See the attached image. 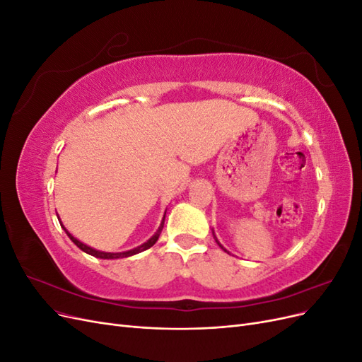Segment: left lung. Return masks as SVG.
Instances as JSON below:
<instances>
[{"label": "left lung", "instance_id": "8db88e82", "mask_svg": "<svg viewBox=\"0 0 362 362\" xmlns=\"http://www.w3.org/2000/svg\"><path fill=\"white\" fill-rule=\"evenodd\" d=\"M213 235H214V233H213ZM214 240H216V243H217V245H218V246H221V247H222V249H223V250H225V252H228V250H226V249H225V247H223V246H222V245H221V242H218V240H217V238H216V235H214ZM228 254H229V252H228Z\"/></svg>", "mask_w": 362, "mask_h": 362}]
</instances>
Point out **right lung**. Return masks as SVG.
I'll return each instance as SVG.
<instances>
[{"label":"right lung","instance_id":"obj_1","mask_svg":"<svg viewBox=\"0 0 362 362\" xmlns=\"http://www.w3.org/2000/svg\"><path fill=\"white\" fill-rule=\"evenodd\" d=\"M59 217V216H57ZM164 217H166V213H164V216H163V221H161V223H160V226H158V229H157V233L152 235L148 242H145L144 245H140V246H137V247H134V249H131V250H125V252H103V250H96V249H93V247H90V246H87V245H84V243H81L80 240H76L72 234H69L68 233V229L64 228L63 225H62V222H60V225H62V228L64 229V231H66V234H68V237L72 240V242L78 246L83 252H86V254H89V255H92V257H96V258H103V259H116V258H127V257H131V255H136V254H140V252H144V250H146V249H149L151 246H154L156 245V242L158 240V237H160V234H161V229H163V226H164Z\"/></svg>","mask_w":362,"mask_h":362}]
</instances>
